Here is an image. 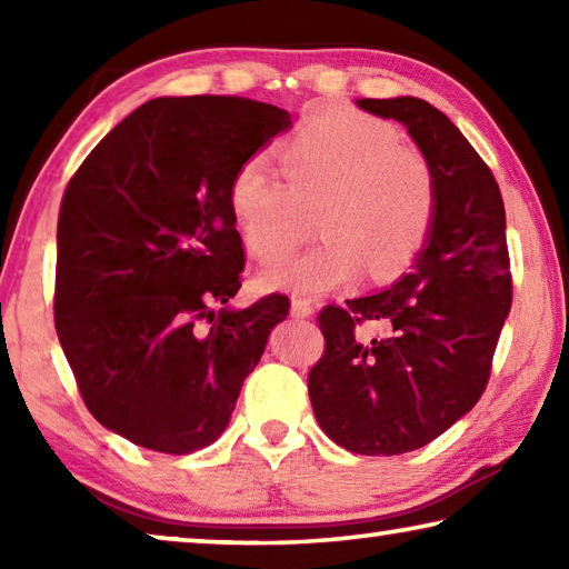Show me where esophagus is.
Wrapping results in <instances>:
<instances>
[{
  "label": "esophagus",
  "mask_w": 569,
  "mask_h": 569,
  "mask_svg": "<svg viewBox=\"0 0 569 569\" xmlns=\"http://www.w3.org/2000/svg\"><path fill=\"white\" fill-rule=\"evenodd\" d=\"M313 313V306L311 301H306V298H293L291 301V316L293 319H308V316Z\"/></svg>",
  "instance_id": "34e87169"
}]
</instances>
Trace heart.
Here are the masks:
<instances>
[{
  "label": "heart",
  "instance_id": "b5f03b06",
  "mask_svg": "<svg viewBox=\"0 0 569 569\" xmlns=\"http://www.w3.org/2000/svg\"><path fill=\"white\" fill-rule=\"evenodd\" d=\"M283 170L266 156L236 170L228 203L246 250L280 260L317 216L325 240L303 257L263 271L261 286L298 296L401 273L437 218V176L419 150L401 146L389 122L353 110L321 112L283 148Z\"/></svg>",
  "mask_w": 569,
  "mask_h": 569
}]
</instances>
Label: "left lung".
<instances>
[{
  "label": "left lung",
  "mask_w": 569,
  "mask_h": 569,
  "mask_svg": "<svg viewBox=\"0 0 569 569\" xmlns=\"http://www.w3.org/2000/svg\"><path fill=\"white\" fill-rule=\"evenodd\" d=\"M356 104L407 128L435 168L437 218L407 276L319 313L326 349L308 397L336 445L393 457L445 435L485 393L512 273L502 192L457 124L419 98ZM363 322L385 333L363 340Z\"/></svg>",
  "instance_id": "left-lung-1"
}]
</instances>
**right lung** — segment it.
I'll use <instances>...</instances> for the list:
<instances>
[{"mask_svg":"<svg viewBox=\"0 0 569 569\" xmlns=\"http://www.w3.org/2000/svg\"><path fill=\"white\" fill-rule=\"evenodd\" d=\"M291 124L246 98H158L114 124L67 182L54 329L84 407L132 445L162 455L213 445L288 316L281 293L240 311L226 303L246 266L230 180Z\"/></svg>","mask_w":569,"mask_h":569,"instance_id":"right-lung-1","label":"right lung"}]
</instances>
